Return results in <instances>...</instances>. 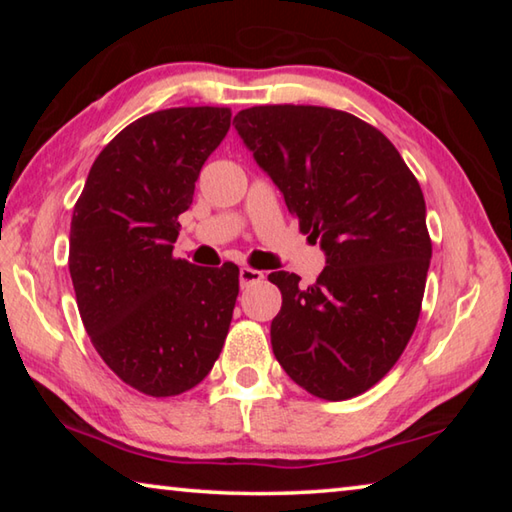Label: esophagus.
Instances as JSON below:
<instances>
[{
    "mask_svg": "<svg viewBox=\"0 0 512 512\" xmlns=\"http://www.w3.org/2000/svg\"><path fill=\"white\" fill-rule=\"evenodd\" d=\"M264 280V273L257 271V268H250V266H244L239 271V282L241 287H250V284H257Z\"/></svg>",
    "mask_w": 512,
    "mask_h": 512,
    "instance_id": "1",
    "label": "esophagus"
}]
</instances>
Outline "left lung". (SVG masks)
Wrapping results in <instances>:
<instances>
[{"label":"left lung","instance_id":"left-lung-1","mask_svg":"<svg viewBox=\"0 0 512 512\" xmlns=\"http://www.w3.org/2000/svg\"><path fill=\"white\" fill-rule=\"evenodd\" d=\"M235 126L302 235L327 255L309 287L296 273L268 275L282 291L275 359L320 400L366 393L402 357L420 318L431 237L418 178L384 133L343 110L253 106Z\"/></svg>","mask_w":512,"mask_h":512}]
</instances>
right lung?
Masks as SVG:
<instances>
[{
    "label": "right lung",
    "mask_w": 512,
    "mask_h": 512,
    "mask_svg": "<svg viewBox=\"0 0 512 512\" xmlns=\"http://www.w3.org/2000/svg\"><path fill=\"white\" fill-rule=\"evenodd\" d=\"M230 108L151 112L112 137L74 205L69 275L88 336L135 391L173 397L207 377L228 336L239 268L173 257L205 160Z\"/></svg>",
    "instance_id": "1"
}]
</instances>
